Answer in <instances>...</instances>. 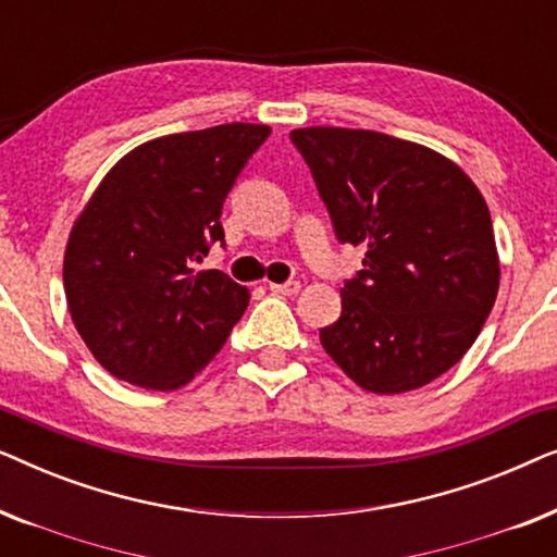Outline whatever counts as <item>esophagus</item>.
Masks as SVG:
<instances>
[{
	"mask_svg": "<svg viewBox=\"0 0 557 557\" xmlns=\"http://www.w3.org/2000/svg\"><path fill=\"white\" fill-rule=\"evenodd\" d=\"M269 288L278 296H294L301 292V284L299 281H286V284H269Z\"/></svg>",
	"mask_w": 557,
	"mask_h": 557,
	"instance_id": "obj_1",
	"label": "esophagus"
}]
</instances>
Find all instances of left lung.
Masks as SVG:
<instances>
[{
  "mask_svg": "<svg viewBox=\"0 0 557 557\" xmlns=\"http://www.w3.org/2000/svg\"><path fill=\"white\" fill-rule=\"evenodd\" d=\"M339 243L362 246L326 355L370 393L429 385L467 355L499 288L490 208L438 151L364 128H294Z\"/></svg>",
  "mask_w": 557,
  "mask_h": 557,
  "instance_id": "8db88e82",
  "label": "left lung"
}]
</instances>
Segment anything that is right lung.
Segmentation results:
<instances>
[{"instance_id":"right-lung-1","label":"right lung","mask_w":557,"mask_h":557,"mask_svg":"<svg viewBox=\"0 0 557 557\" xmlns=\"http://www.w3.org/2000/svg\"><path fill=\"white\" fill-rule=\"evenodd\" d=\"M263 124L170 134L113 164L75 220L63 261L73 324L113 377L177 391L220 349L248 307V288L197 271L225 243L223 202Z\"/></svg>"}]
</instances>
